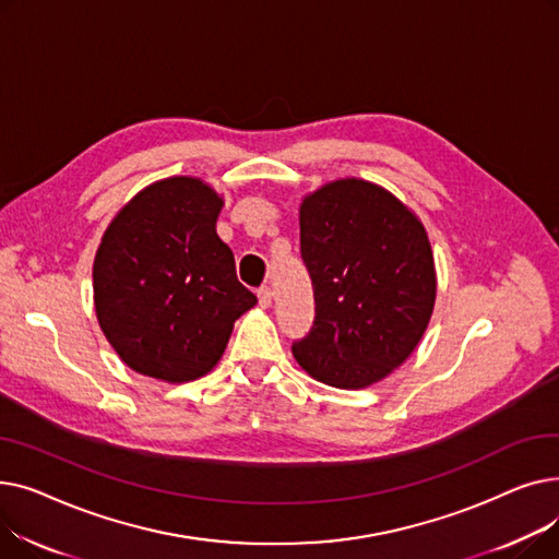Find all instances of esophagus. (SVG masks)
Masks as SVG:
<instances>
[{"label":"esophagus","mask_w":559,"mask_h":559,"mask_svg":"<svg viewBox=\"0 0 559 559\" xmlns=\"http://www.w3.org/2000/svg\"><path fill=\"white\" fill-rule=\"evenodd\" d=\"M272 287H267V285H262L260 289H258V304H260V308H270L272 306Z\"/></svg>","instance_id":"1"}]
</instances>
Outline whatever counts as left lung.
Listing matches in <instances>:
<instances>
[{"instance_id":"left-lung-1","label":"left lung","mask_w":559,"mask_h":559,"mask_svg":"<svg viewBox=\"0 0 559 559\" xmlns=\"http://www.w3.org/2000/svg\"><path fill=\"white\" fill-rule=\"evenodd\" d=\"M299 226L314 321L292 354L319 383L369 388L401 367L428 329L437 295L428 233L392 192L362 179L308 194Z\"/></svg>"}]
</instances>
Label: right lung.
I'll return each instance as SVG.
<instances>
[{"mask_svg":"<svg viewBox=\"0 0 559 559\" xmlns=\"http://www.w3.org/2000/svg\"><path fill=\"white\" fill-rule=\"evenodd\" d=\"M224 199L194 176L140 190L108 224L93 264L99 326L133 371L188 383L222 358L258 299L215 230Z\"/></svg>","mask_w":559,"mask_h":559,"instance_id":"add662e5","label":"right lung"}]
</instances>
